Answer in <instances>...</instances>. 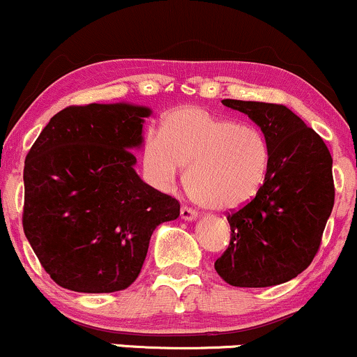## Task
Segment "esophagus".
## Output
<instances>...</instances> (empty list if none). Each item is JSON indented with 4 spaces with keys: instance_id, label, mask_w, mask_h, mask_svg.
Masks as SVG:
<instances>
[{
    "instance_id": "34e87169",
    "label": "esophagus",
    "mask_w": 357,
    "mask_h": 357,
    "mask_svg": "<svg viewBox=\"0 0 357 357\" xmlns=\"http://www.w3.org/2000/svg\"><path fill=\"white\" fill-rule=\"evenodd\" d=\"M196 216H198V211H195L192 208H188V206L181 208V220L192 221V220H196Z\"/></svg>"
}]
</instances>
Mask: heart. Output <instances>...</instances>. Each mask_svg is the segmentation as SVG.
Segmentation results:
<instances>
[{"instance_id":"1","label":"heart","mask_w":357,"mask_h":357,"mask_svg":"<svg viewBox=\"0 0 357 357\" xmlns=\"http://www.w3.org/2000/svg\"><path fill=\"white\" fill-rule=\"evenodd\" d=\"M139 158L158 190H171L188 166L192 198L210 210L231 211L264 188L272 146L260 127L236 124L199 107H179L166 114L159 134H146Z\"/></svg>"}]
</instances>
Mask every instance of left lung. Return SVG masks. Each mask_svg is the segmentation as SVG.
I'll list each match as a JSON object with an SVG mask.
<instances>
[{
	"label": "left lung",
	"instance_id": "left-lung-1",
	"mask_svg": "<svg viewBox=\"0 0 357 357\" xmlns=\"http://www.w3.org/2000/svg\"><path fill=\"white\" fill-rule=\"evenodd\" d=\"M267 134L272 165L260 192L228 215L231 238L215 270L233 287H270L309 267L334 206L333 158L322 137L285 105L225 99Z\"/></svg>",
	"mask_w": 357,
	"mask_h": 357
}]
</instances>
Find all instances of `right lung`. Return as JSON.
I'll use <instances>...</instances> for the list:
<instances>
[{"label": "right lung", "instance_id": "1", "mask_svg": "<svg viewBox=\"0 0 357 357\" xmlns=\"http://www.w3.org/2000/svg\"><path fill=\"white\" fill-rule=\"evenodd\" d=\"M144 105L60 110L40 132L23 171V230L45 272L63 289L124 290L144 264L151 235L179 203L139 178Z\"/></svg>", "mask_w": 357, "mask_h": 357}]
</instances>
